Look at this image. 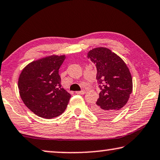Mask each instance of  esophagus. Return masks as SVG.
<instances>
[{
	"mask_svg": "<svg viewBox=\"0 0 160 160\" xmlns=\"http://www.w3.org/2000/svg\"><path fill=\"white\" fill-rule=\"evenodd\" d=\"M85 93V91H76V93L77 94H81V95H82V94H84Z\"/></svg>",
	"mask_w": 160,
	"mask_h": 160,
	"instance_id": "esophagus-1",
	"label": "esophagus"
}]
</instances>
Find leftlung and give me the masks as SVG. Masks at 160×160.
<instances>
[{
    "mask_svg": "<svg viewBox=\"0 0 160 160\" xmlns=\"http://www.w3.org/2000/svg\"><path fill=\"white\" fill-rule=\"evenodd\" d=\"M88 58L96 64V80L101 90L99 98L93 108L100 117L116 115L129 99L132 80L123 60L107 48H96L88 53Z\"/></svg>",
    "mask_w": 160,
    "mask_h": 160,
    "instance_id": "1",
    "label": "left lung"
}]
</instances>
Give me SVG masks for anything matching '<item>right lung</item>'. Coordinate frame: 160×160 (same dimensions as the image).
I'll use <instances>...</instances> for the list:
<instances>
[{
    "label": "right lung",
    "mask_w": 160,
    "mask_h": 160,
    "mask_svg": "<svg viewBox=\"0 0 160 160\" xmlns=\"http://www.w3.org/2000/svg\"><path fill=\"white\" fill-rule=\"evenodd\" d=\"M65 56H51L28 64L19 76L22 100L33 113L52 119L65 111L71 95L62 88L58 69Z\"/></svg>",
    "instance_id": "right-lung-1"
}]
</instances>
